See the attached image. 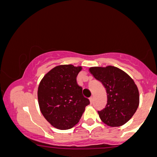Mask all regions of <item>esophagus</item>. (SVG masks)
I'll list each match as a JSON object with an SVG mask.
<instances>
[{
	"label": "esophagus",
	"mask_w": 157,
	"mask_h": 157,
	"mask_svg": "<svg viewBox=\"0 0 157 157\" xmlns=\"http://www.w3.org/2000/svg\"><path fill=\"white\" fill-rule=\"evenodd\" d=\"M89 100H90V102H91V103H92V102H93V97H90Z\"/></svg>",
	"instance_id": "obj_1"
}]
</instances>
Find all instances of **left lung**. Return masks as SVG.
Wrapping results in <instances>:
<instances>
[{
    "instance_id": "left-lung-1",
    "label": "left lung",
    "mask_w": 157,
    "mask_h": 157,
    "mask_svg": "<svg viewBox=\"0 0 157 157\" xmlns=\"http://www.w3.org/2000/svg\"><path fill=\"white\" fill-rule=\"evenodd\" d=\"M89 71L102 82L107 93V104L98 111L100 118L111 127L124 125L132 117L140 103V94L134 81L125 71L114 66L91 67Z\"/></svg>"
}]
</instances>
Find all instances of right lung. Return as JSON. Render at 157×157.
Instances as JSON below:
<instances>
[{"mask_svg":"<svg viewBox=\"0 0 157 157\" xmlns=\"http://www.w3.org/2000/svg\"><path fill=\"white\" fill-rule=\"evenodd\" d=\"M81 66L60 65L44 77L37 90L41 113L52 126L60 130L73 128L80 121L85 108L90 103L77 82Z\"/></svg>","mask_w":157,"mask_h":157,"instance_id":"add662e5","label":"right lung"}]
</instances>
